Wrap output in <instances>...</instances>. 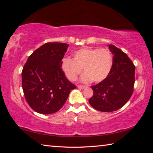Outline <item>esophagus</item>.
<instances>
[{
	"instance_id": "obj_1",
	"label": "esophagus",
	"mask_w": 153,
	"mask_h": 153,
	"mask_svg": "<svg viewBox=\"0 0 153 153\" xmlns=\"http://www.w3.org/2000/svg\"><path fill=\"white\" fill-rule=\"evenodd\" d=\"M85 87H86V86H84V85H78V86H77V88H79V89H84Z\"/></svg>"
}]
</instances>
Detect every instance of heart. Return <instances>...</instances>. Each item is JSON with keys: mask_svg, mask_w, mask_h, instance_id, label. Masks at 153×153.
Here are the masks:
<instances>
[{"mask_svg": "<svg viewBox=\"0 0 153 153\" xmlns=\"http://www.w3.org/2000/svg\"><path fill=\"white\" fill-rule=\"evenodd\" d=\"M113 63V55L107 48H83L73 54V60L65 58L61 63L62 69L67 79L76 81L82 74V81H103L109 75Z\"/></svg>", "mask_w": 153, "mask_h": 153, "instance_id": "b5f03b06", "label": "heart"}]
</instances>
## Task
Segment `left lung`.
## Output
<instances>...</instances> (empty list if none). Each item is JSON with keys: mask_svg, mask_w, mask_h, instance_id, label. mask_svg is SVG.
Returning <instances> with one entry per match:
<instances>
[{"mask_svg": "<svg viewBox=\"0 0 153 153\" xmlns=\"http://www.w3.org/2000/svg\"><path fill=\"white\" fill-rule=\"evenodd\" d=\"M113 56L112 69L107 78L92 86L94 91L89 99L92 107L102 112H112L123 107L134 92L135 65L125 53L108 45Z\"/></svg>", "mask_w": 153, "mask_h": 153, "instance_id": "left-lung-1", "label": "left lung"}]
</instances>
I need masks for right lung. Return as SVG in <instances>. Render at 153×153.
<instances>
[{"instance_id":"obj_1","label":"right lung","mask_w":153,"mask_h":153,"mask_svg":"<svg viewBox=\"0 0 153 153\" xmlns=\"http://www.w3.org/2000/svg\"><path fill=\"white\" fill-rule=\"evenodd\" d=\"M68 46L65 43H46L33 52L23 67V91L28 105L36 112L51 114L58 111L71 90L76 88L61 68Z\"/></svg>"}]
</instances>
